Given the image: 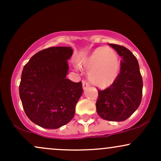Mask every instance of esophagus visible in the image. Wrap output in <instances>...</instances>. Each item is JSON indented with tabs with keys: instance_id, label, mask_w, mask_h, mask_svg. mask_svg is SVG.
<instances>
[{
	"instance_id": "esophagus-1",
	"label": "esophagus",
	"mask_w": 161,
	"mask_h": 161,
	"mask_svg": "<svg viewBox=\"0 0 161 161\" xmlns=\"http://www.w3.org/2000/svg\"><path fill=\"white\" fill-rule=\"evenodd\" d=\"M89 87V85H88V83L86 82V81H83L82 82V88L83 89H86L87 88H88Z\"/></svg>"
}]
</instances>
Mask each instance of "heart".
<instances>
[{"instance_id": "obj_1", "label": "heart", "mask_w": 161, "mask_h": 161, "mask_svg": "<svg viewBox=\"0 0 161 161\" xmlns=\"http://www.w3.org/2000/svg\"><path fill=\"white\" fill-rule=\"evenodd\" d=\"M81 65L88 71V79L92 85L105 88L114 84L118 78L121 63L115 51L100 47L87 56Z\"/></svg>"}]
</instances>
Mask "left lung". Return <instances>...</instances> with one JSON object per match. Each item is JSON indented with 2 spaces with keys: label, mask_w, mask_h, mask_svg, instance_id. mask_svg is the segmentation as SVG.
<instances>
[{
  "label": "left lung",
  "mask_w": 161,
  "mask_h": 161,
  "mask_svg": "<svg viewBox=\"0 0 161 161\" xmlns=\"http://www.w3.org/2000/svg\"><path fill=\"white\" fill-rule=\"evenodd\" d=\"M122 57L118 78L109 88L97 90V114L109 121H124L139 107L143 82L138 62L133 53L123 46L110 44Z\"/></svg>",
  "instance_id": "left-lung-1"
}]
</instances>
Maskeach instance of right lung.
<instances>
[{
  "mask_svg": "<svg viewBox=\"0 0 161 161\" xmlns=\"http://www.w3.org/2000/svg\"><path fill=\"white\" fill-rule=\"evenodd\" d=\"M73 52L70 47H48L24 66L19 97L26 116L41 127L58 129L74 116L83 88L82 82L66 78Z\"/></svg>",
  "mask_w": 161,
  "mask_h": 161,
  "instance_id": "obj_1",
  "label": "right lung"
}]
</instances>
